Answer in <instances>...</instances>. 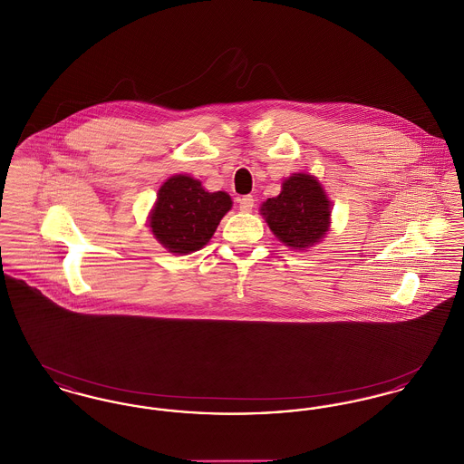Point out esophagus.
Segmentation results:
<instances>
[{"label":"esophagus","instance_id":"esophagus-1","mask_svg":"<svg viewBox=\"0 0 464 464\" xmlns=\"http://www.w3.org/2000/svg\"><path fill=\"white\" fill-rule=\"evenodd\" d=\"M254 197H250V195H246V197H242V198L238 199V203H240V210L242 212H250L252 208H254Z\"/></svg>","mask_w":464,"mask_h":464}]
</instances>
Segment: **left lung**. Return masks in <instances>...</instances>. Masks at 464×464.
I'll return each mask as SVG.
<instances>
[{
	"label": "left lung",
	"instance_id": "8db88e82",
	"mask_svg": "<svg viewBox=\"0 0 464 464\" xmlns=\"http://www.w3.org/2000/svg\"><path fill=\"white\" fill-rule=\"evenodd\" d=\"M261 214L273 235L287 246L306 250L320 242L331 226V199L309 174H292L275 198H267Z\"/></svg>",
	"mask_w": 464,
	"mask_h": 464
}]
</instances>
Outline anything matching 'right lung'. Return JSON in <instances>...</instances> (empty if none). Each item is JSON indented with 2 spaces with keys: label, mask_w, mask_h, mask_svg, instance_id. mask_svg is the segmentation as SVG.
<instances>
[{
  "label": "right lung",
  "mask_w": 464,
  "mask_h": 464,
  "mask_svg": "<svg viewBox=\"0 0 464 464\" xmlns=\"http://www.w3.org/2000/svg\"><path fill=\"white\" fill-rule=\"evenodd\" d=\"M231 205L227 193H208L198 179L179 174L158 189L150 227L169 252L186 256L208 243Z\"/></svg>",
  "instance_id": "right-lung-1"
}]
</instances>
